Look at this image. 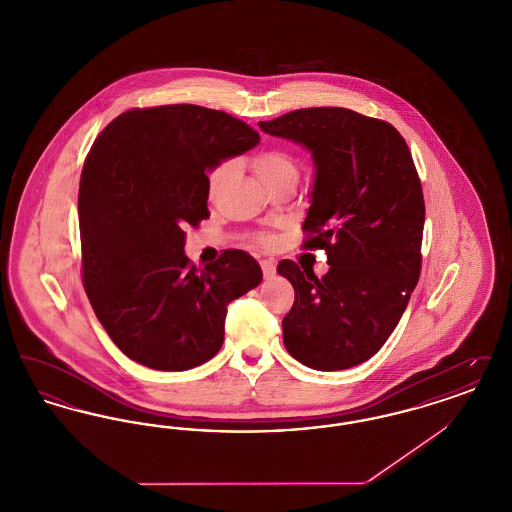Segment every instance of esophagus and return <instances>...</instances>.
Wrapping results in <instances>:
<instances>
[{
    "label": "esophagus",
    "instance_id": "obj_1",
    "mask_svg": "<svg viewBox=\"0 0 512 512\" xmlns=\"http://www.w3.org/2000/svg\"><path fill=\"white\" fill-rule=\"evenodd\" d=\"M261 268H263V276L265 278H272L276 274V265L272 261H267V259L261 261Z\"/></svg>",
    "mask_w": 512,
    "mask_h": 512
}]
</instances>
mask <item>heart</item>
<instances>
[{
	"label": "heart",
	"instance_id": "1",
	"mask_svg": "<svg viewBox=\"0 0 512 512\" xmlns=\"http://www.w3.org/2000/svg\"><path fill=\"white\" fill-rule=\"evenodd\" d=\"M234 169L232 161H222L219 167H215L213 172L209 174L207 186L209 192L215 194L219 190L220 184L226 180V176ZM251 169L257 174V178L270 188L276 182H282L286 178H299V163L295 161V157L290 155L284 149H268L261 151L259 155H255L251 159ZM261 244H272V236H261L259 238Z\"/></svg>",
	"mask_w": 512,
	"mask_h": 512
}]
</instances>
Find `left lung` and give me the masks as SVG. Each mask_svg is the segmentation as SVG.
<instances>
[{"mask_svg": "<svg viewBox=\"0 0 512 512\" xmlns=\"http://www.w3.org/2000/svg\"><path fill=\"white\" fill-rule=\"evenodd\" d=\"M259 126L311 153L305 247H322L330 265L317 278L278 263L295 290L284 345L315 370L361 365L390 338L420 274L424 197L411 151L390 122L343 107L299 109Z\"/></svg>", "mask_w": 512, "mask_h": 512, "instance_id": "1", "label": "left lung"}]
</instances>
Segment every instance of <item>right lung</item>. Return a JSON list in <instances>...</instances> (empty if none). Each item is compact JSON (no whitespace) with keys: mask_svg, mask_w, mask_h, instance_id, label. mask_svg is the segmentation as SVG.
Masks as SVG:
<instances>
[{"mask_svg":"<svg viewBox=\"0 0 512 512\" xmlns=\"http://www.w3.org/2000/svg\"><path fill=\"white\" fill-rule=\"evenodd\" d=\"M257 144L245 122L190 103L126 111L94 142L78 190L82 280L128 359L169 372L207 363L226 305L261 284L245 251L203 270L184 253V230L209 217L207 171Z\"/></svg>","mask_w":512,"mask_h":512,"instance_id":"right-lung-1","label":"right lung"}]
</instances>
